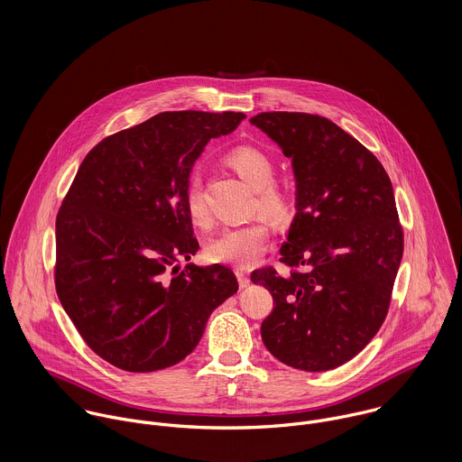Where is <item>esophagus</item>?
<instances>
[{"label":"esophagus","instance_id":"34e87169","mask_svg":"<svg viewBox=\"0 0 462 462\" xmlns=\"http://www.w3.org/2000/svg\"><path fill=\"white\" fill-rule=\"evenodd\" d=\"M236 277H238V284H240V288L249 286L251 279H249V273H247L244 268H236Z\"/></svg>","mask_w":462,"mask_h":462}]
</instances>
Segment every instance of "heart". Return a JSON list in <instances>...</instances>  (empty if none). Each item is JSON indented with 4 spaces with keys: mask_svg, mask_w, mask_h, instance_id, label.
I'll return each mask as SVG.
<instances>
[{
    "mask_svg": "<svg viewBox=\"0 0 462 462\" xmlns=\"http://www.w3.org/2000/svg\"><path fill=\"white\" fill-rule=\"evenodd\" d=\"M226 163L256 192L254 208L266 220L273 224H284L293 215V204L290 196L273 185L275 165L268 154L254 145H238L227 156ZM187 211L192 222L204 227L209 222V215L204 208L198 187L192 185L187 190ZM268 231L262 220H251L240 226H231L220 231L206 247V256L215 263L249 266L254 263L266 247Z\"/></svg>",
    "mask_w": 462,
    "mask_h": 462,
    "instance_id": "heart-1",
    "label": "heart"
}]
</instances>
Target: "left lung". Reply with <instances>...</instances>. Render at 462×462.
Returning a JSON list of instances; mask_svg holds the SVG:
<instances>
[{
    "label": "left lung",
    "mask_w": 462,
    "mask_h": 462,
    "mask_svg": "<svg viewBox=\"0 0 462 462\" xmlns=\"http://www.w3.org/2000/svg\"><path fill=\"white\" fill-rule=\"evenodd\" d=\"M251 125L291 158L297 185L281 245L291 272L264 266L251 275L273 297L264 346L291 368L332 370L357 356L388 315L403 254L393 187L381 162L326 117L263 112ZM302 263L306 271L294 270Z\"/></svg>",
    "instance_id": "left-lung-1"
}]
</instances>
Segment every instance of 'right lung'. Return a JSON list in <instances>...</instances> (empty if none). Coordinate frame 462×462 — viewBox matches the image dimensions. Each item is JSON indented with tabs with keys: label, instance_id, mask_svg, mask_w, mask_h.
I'll return each instance as SVG.
<instances>
[{
	"label": "right lung",
	"instance_id": "obj_1",
	"mask_svg": "<svg viewBox=\"0 0 462 462\" xmlns=\"http://www.w3.org/2000/svg\"><path fill=\"white\" fill-rule=\"evenodd\" d=\"M242 112H163L101 140L57 215L55 284L85 343L126 372L174 366L213 310L238 291L224 264H187L199 249L187 211L190 172Z\"/></svg>",
	"mask_w": 462,
	"mask_h": 462
}]
</instances>
